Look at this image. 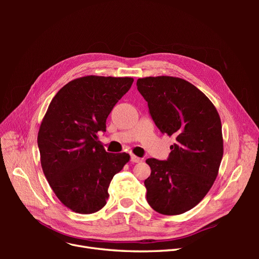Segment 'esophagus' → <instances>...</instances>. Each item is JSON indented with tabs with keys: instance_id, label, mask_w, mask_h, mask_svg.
Listing matches in <instances>:
<instances>
[{
	"instance_id": "obj_1",
	"label": "esophagus",
	"mask_w": 259,
	"mask_h": 259,
	"mask_svg": "<svg viewBox=\"0 0 259 259\" xmlns=\"http://www.w3.org/2000/svg\"><path fill=\"white\" fill-rule=\"evenodd\" d=\"M131 162L132 163H139V162H142V159L138 158V156H136L134 154H132L131 155Z\"/></svg>"
}]
</instances>
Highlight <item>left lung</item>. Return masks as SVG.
<instances>
[{
    "label": "left lung",
    "mask_w": 259,
    "mask_h": 259,
    "mask_svg": "<svg viewBox=\"0 0 259 259\" xmlns=\"http://www.w3.org/2000/svg\"><path fill=\"white\" fill-rule=\"evenodd\" d=\"M156 127L176 137L167 160H146L147 201L163 215H179L205 197L218 174L224 154L221 117L211 101L179 77L137 80Z\"/></svg>",
    "instance_id": "8db88e82"
}]
</instances>
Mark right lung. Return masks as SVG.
Returning <instances> with one entry per match:
<instances>
[{"label":"right lung","instance_id":"add662e5","mask_svg":"<svg viewBox=\"0 0 259 259\" xmlns=\"http://www.w3.org/2000/svg\"><path fill=\"white\" fill-rule=\"evenodd\" d=\"M134 82L132 77L88 75L66 84L52 99L37 134L41 165L64 205L75 213L103 208L113 176L130 154L110 153L98 140L113 107Z\"/></svg>","mask_w":259,"mask_h":259}]
</instances>
